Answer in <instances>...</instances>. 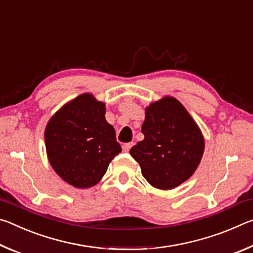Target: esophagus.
Returning <instances> with one entry per match:
<instances>
[{"label":"esophagus","instance_id":"obj_1","mask_svg":"<svg viewBox=\"0 0 253 253\" xmlns=\"http://www.w3.org/2000/svg\"><path fill=\"white\" fill-rule=\"evenodd\" d=\"M131 146H132V143H126V144H124L123 145V151L124 152H129V149L131 148Z\"/></svg>","mask_w":253,"mask_h":253}]
</instances>
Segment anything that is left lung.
I'll return each mask as SVG.
<instances>
[{"instance_id": "obj_1", "label": "left lung", "mask_w": 253, "mask_h": 253, "mask_svg": "<svg viewBox=\"0 0 253 253\" xmlns=\"http://www.w3.org/2000/svg\"><path fill=\"white\" fill-rule=\"evenodd\" d=\"M142 132L144 139L129 153L152 186L172 190L194 174L204 153V137L176 98L165 96L149 104Z\"/></svg>"}]
</instances>
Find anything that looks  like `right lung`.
Segmentation results:
<instances>
[{
  "label": "right lung",
  "instance_id": "obj_1",
  "mask_svg": "<svg viewBox=\"0 0 253 253\" xmlns=\"http://www.w3.org/2000/svg\"><path fill=\"white\" fill-rule=\"evenodd\" d=\"M105 114V102L85 92L63 105L46 124L50 165L74 187L89 188L99 183L111 160L122 152Z\"/></svg>",
  "mask_w": 253,
  "mask_h": 253
}]
</instances>
